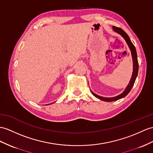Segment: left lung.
<instances>
[{
	"mask_svg": "<svg viewBox=\"0 0 153 153\" xmlns=\"http://www.w3.org/2000/svg\"><path fill=\"white\" fill-rule=\"evenodd\" d=\"M112 28L115 32H116L117 33H120L123 38L125 39L126 43H127V45H128V47L130 48V51H131V54H132V61H133V72H132V75L131 77V79H130V82H129L128 85H127V87L126 88L125 91L123 92L121 94L119 95L116 97H110V98L102 97H100V96L96 95L91 91L92 94L94 95L95 97L98 98L102 100H104V101H106V102H111V101H115V100H117L119 99L125 97V96H126L128 94V93L130 91V90H131V89L134 85V82H135L137 76V73H138V68H139L136 48H135L134 45L132 44V43L131 42V41H130V39L129 38V37L127 35V33H126L123 30H122L121 28H118L116 27H113Z\"/></svg>",
	"mask_w": 153,
	"mask_h": 153,
	"instance_id": "8db88e82",
	"label": "left lung"
}]
</instances>
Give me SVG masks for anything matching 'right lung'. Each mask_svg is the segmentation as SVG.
Returning a JSON list of instances; mask_svg holds the SVG:
<instances>
[{
    "label": "right lung",
    "instance_id": "obj_1",
    "mask_svg": "<svg viewBox=\"0 0 153 153\" xmlns=\"http://www.w3.org/2000/svg\"><path fill=\"white\" fill-rule=\"evenodd\" d=\"M49 105H50V104H49Z\"/></svg>",
    "mask_w": 153,
    "mask_h": 153
}]
</instances>
